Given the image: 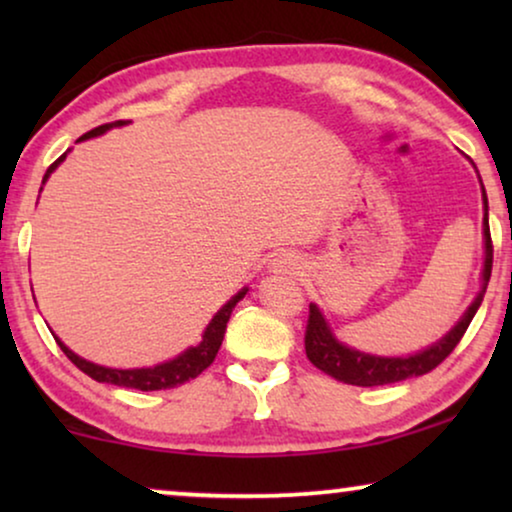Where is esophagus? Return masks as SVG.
Here are the masks:
<instances>
[{"mask_svg": "<svg viewBox=\"0 0 512 512\" xmlns=\"http://www.w3.org/2000/svg\"><path fill=\"white\" fill-rule=\"evenodd\" d=\"M272 270L286 272V275H296L300 270V258L296 254H279L272 261Z\"/></svg>", "mask_w": 512, "mask_h": 512, "instance_id": "1", "label": "esophagus"}]
</instances>
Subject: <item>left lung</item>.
Listing matches in <instances>:
<instances>
[{"mask_svg": "<svg viewBox=\"0 0 512 512\" xmlns=\"http://www.w3.org/2000/svg\"><path fill=\"white\" fill-rule=\"evenodd\" d=\"M482 198H485V270H482V291L478 298L473 300V305L468 307L464 317L443 340H438L436 345H431L424 352L405 356V359H387V356H373L356 352L335 340V335L328 328L324 314L319 312L317 305H310V317H307L305 326V354L314 366L324 370L326 375L335 377V380L354 384V387H380V384H394L410 380V377H419L431 373L433 368H438L447 356L454 352V347L459 345V340L464 338L468 324H471L475 312L485 298L487 282L492 277V261H494V247H492V235H489L487 226V195L482 188Z\"/></svg>", "mask_w": 512, "mask_h": 512, "instance_id": "1", "label": "left lung"}]
</instances>
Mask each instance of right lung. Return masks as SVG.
Returning a JSON list of instances; mask_svg holds the SVG:
<instances>
[{"label":"right lung","mask_w":512,"mask_h":512,"mask_svg":"<svg viewBox=\"0 0 512 512\" xmlns=\"http://www.w3.org/2000/svg\"><path fill=\"white\" fill-rule=\"evenodd\" d=\"M123 123L125 121L97 125V128L86 132V135L79 137V139L97 137V135H102V132H107L109 128H114V125H123ZM65 156H67V153H65ZM65 156H60L51 167H48L46 174H44V181L51 177V172L62 163V158H65ZM244 293H247V289H242L235 298H230L228 303L223 305L219 312H216V317L209 321L207 331H205V335H202V342L198 347L186 349V352L179 354L177 359L160 363V366H156V368L118 370V368L95 366V363H90L86 359H81V356H76L72 349H67L58 338H55V342H58L62 352H65L67 359L72 361L76 368L83 370V373H86L88 377H93V380H97V382H107V384H116V387H128V389H139V391L174 389V387H179V384H184L188 380H195V377H198L202 370L212 366L216 354H219V349H221L223 335H226V324L230 319V312H233L235 305L244 298Z\"/></svg>","instance_id":"obj_1"}]
</instances>
